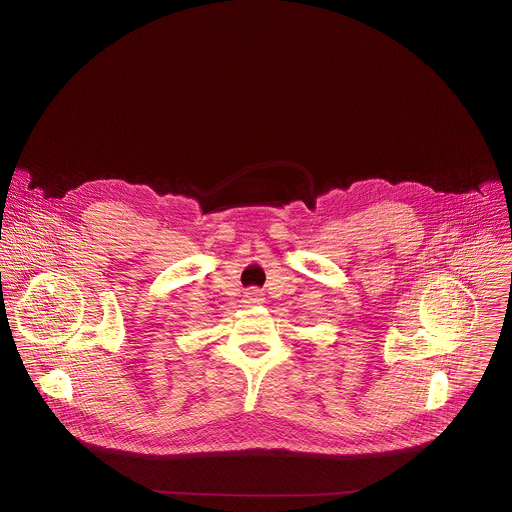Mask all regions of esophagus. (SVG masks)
Segmentation results:
<instances>
[{
    "mask_svg": "<svg viewBox=\"0 0 512 512\" xmlns=\"http://www.w3.org/2000/svg\"><path fill=\"white\" fill-rule=\"evenodd\" d=\"M243 303H247V305H261L263 303V293L257 287H251V289L245 291Z\"/></svg>",
    "mask_w": 512,
    "mask_h": 512,
    "instance_id": "esophagus-1",
    "label": "esophagus"
}]
</instances>
